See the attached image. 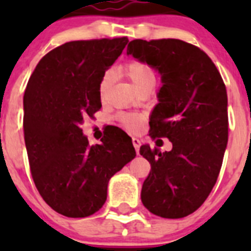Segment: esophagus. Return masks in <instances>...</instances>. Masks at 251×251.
<instances>
[{
    "label": "esophagus",
    "instance_id": "esophagus-1",
    "mask_svg": "<svg viewBox=\"0 0 251 251\" xmlns=\"http://www.w3.org/2000/svg\"><path fill=\"white\" fill-rule=\"evenodd\" d=\"M132 143H133V147L136 150L137 154H139V147H141V141L138 138H132Z\"/></svg>",
    "mask_w": 251,
    "mask_h": 251
}]
</instances>
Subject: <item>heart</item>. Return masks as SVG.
Returning a JSON list of instances; mask_svg holds the SVG:
<instances>
[{
	"instance_id": "heart-1",
	"label": "heart",
	"mask_w": 251,
	"mask_h": 251,
	"mask_svg": "<svg viewBox=\"0 0 251 251\" xmlns=\"http://www.w3.org/2000/svg\"><path fill=\"white\" fill-rule=\"evenodd\" d=\"M121 70L132 81V84L136 86L138 92L150 89V88L152 89L154 84H156V74L153 72V69L147 63H145V61H141V60H130V61H127V63L122 65ZM113 80H114V73L112 70H106L101 75L98 86L99 98H105L106 93L109 90ZM118 121L126 129L130 130V132H137L142 127L145 118L139 114L124 113V114L119 115Z\"/></svg>"
}]
</instances>
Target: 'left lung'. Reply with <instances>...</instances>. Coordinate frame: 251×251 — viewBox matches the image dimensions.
Wrapping results in <instances>:
<instances>
[{
    "instance_id": "left-lung-1",
    "label": "left lung",
    "mask_w": 251,
    "mask_h": 251,
    "mask_svg": "<svg viewBox=\"0 0 251 251\" xmlns=\"http://www.w3.org/2000/svg\"><path fill=\"white\" fill-rule=\"evenodd\" d=\"M127 54L161 73L150 137L172 142L170 152L141 146L151 163L142 202L157 216L185 217L205 202L220 174L229 137L226 86L205 51L182 40H133Z\"/></svg>"
}]
</instances>
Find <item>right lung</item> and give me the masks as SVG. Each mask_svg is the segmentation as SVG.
Returning <instances> with one entry per match:
<instances>
[{
  "mask_svg": "<svg viewBox=\"0 0 251 251\" xmlns=\"http://www.w3.org/2000/svg\"><path fill=\"white\" fill-rule=\"evenodd\" d=\"M127 37L79 40L40 60L24 95V134L35 186L52 210L68 217L95 214L110 177L136 157L121 130L90 146L80 124L101 108V75L118 59Z\"/></svg>",
  "mask_w": 251,
  "mask_h": 251,
  "instance_id": "obj_1",
  "label": "right lung"
}]
</instances>
